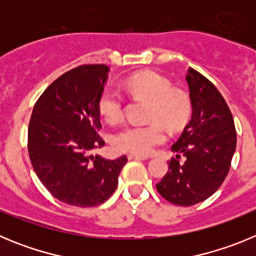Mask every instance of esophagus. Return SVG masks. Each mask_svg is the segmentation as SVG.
Instances as JSON below:
<instances>
[{
    "label": "esophagus",
    "mask_w": 256,
    "mask_h": 256,
    "mask_svg": "<svg viewBox=\"0 0 256 256\" xmlns=\"http://www.w3.org/2000/svg\"><path fill=\"white\" fill-rule=\"evenodd\" d=\"M128 159H137V160H148V156H144V155H136V154H130L128 155Z\"/></svg>",
    "instance_id": "1"
}]
</instances>
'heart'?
Here are the masks:
<instances>
[{"label": "heart", "mask_w": 256, "mask_h": 256, "mask_svg": "<svg viewBox=\"0 0 256 256\" xmlns=\"http://www.w3.org/2000/svg\"><path fill=\"white\" fill-rule=\"evenodd\" d=\"M126 91L136 98L150 101L148 126H126L112 136V146L122 152L148 155L166 140L165 124L170 130L182 128L191 115V101L186 92L173 88L168 79L154 72L136 73L126 79ZM98 110L108 123H118L124 115V101L114 90H105L98 97Z\"/></svg>", "instance_id": "b5f03b06"}]
</instances>
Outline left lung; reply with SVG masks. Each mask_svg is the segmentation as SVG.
Here are the masks:
<instances>
[{
  "label": "left lung",
  "instance_id": "obj_1",
  "mask_svg": "<svg viewBox=\"0 0 256 256\" xmlns=\"http://www.w3.org/2000/svg\"><path fill=\"white\" fill-rule=\"evenodd\" d=\"M188 83L192 116L178 141L177 152L156 184L160 195L180 206H191L206 200L224 182L236 150V128L232 112L216 86L190 68ZM185 162L180 163V155Z\"/></svg>",
  "mask_w": 256,
  "mask_h": 256
}]
</instances>
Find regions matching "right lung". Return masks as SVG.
<instances>
[{
  "mask_svg": "<svg viewBox=\"0 0 256 256\" xmlns=\"http://www.w3.org/2000/svg\"><path fill=\"white\" fill-rule=\"evenodd\" d=\"M108 66L80 65L51 83L40 94L28 128V152L37 177L65 204L91 208L116 190L126 156L108 160L92 151L105 144L98 97Z\"/></svg>",
  "mask_w": 256,
  "mask_h": 256,
  "instance_id": "1",
  "label": "right lung"
}]
</instances>
